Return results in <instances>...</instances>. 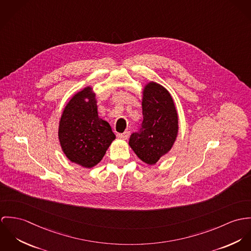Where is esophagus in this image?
I'll use <instances>...</instances> for the list:
<instances>
[{"instance_id": "obj_1", "label": "esophagus", "mask_w": 251, "mask_h": 251, "mask_svg": "<svg viewBox=\"0 0 251 251\" xmlns=\"http://www.w3.org/2000/svg\"><path fill=\"white\" fill-rule=\"evenodd\" d=\"M117 136V138L120 139H127L129 138V133L128 132H124V133H119V134H117L116 135Z\"/></svg>"}]
</instances>
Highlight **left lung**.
<instances>
[{"instance_id":"8db88e82","label":"left lung","mask_w":251,"mask_h":251,"mask_svg":"<svg viewBox=\"0 0 251 251\" xmlns=\"http://www.w3.org/2000/svg\"><path fill=\"white\" fill-rule=\"evenodd\" d=\"M141 106V127L132 134L129 145L142 162L153 166L170 151L176 140L178 114L168 90L155 82L144 86Z\"/></svg>"}]
</instances>
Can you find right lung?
Returning <instances> with one entry per match:
<instances>
[{
  "instance_id": "obj_1",
  "label": "right lung",
  "mask_w": 251,
  "mask_h": 251,
  "mask_svg": "<svg viewBox=\"0 0 251 251\" xmlns=\"http://www.w3.org/2000/svg\"><path fill=\"white\" fill-rule=\"evenodd\" d=\"M114 139L110 124L98 115L92 87L86 86L74 94L58 125V140L68 160L86 168L95 167Z\"/></svg>"
}]
</instances>
